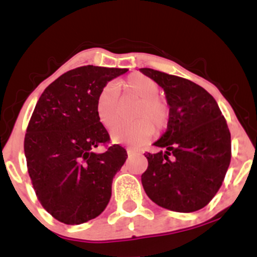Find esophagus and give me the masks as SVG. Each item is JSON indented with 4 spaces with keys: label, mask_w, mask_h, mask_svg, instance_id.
<instances>
[{
    "label": "esophagus",
    "mask_w": 257,
    "mask_h": 257,
    "mask_svg": "<svg viewBox=\"0 0 257 257\" xmlns=\"http://www.w3.org/2000/svg\"><path fill=\"white\" fill-rule=\"evenodd\" d=\"M137 152H138L137 150H134V149H131V147H126V153H128L129 156L133 155V153H137Z\"/></svg>",
    "instance_id": "34e87169"
}]
</instances>
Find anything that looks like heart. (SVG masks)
I'll use <instances>...</instances> for the list:
<instances>
[{"instance_id": "heart-1", "label": "heart", "mask_w": 257, "mask_h": 257, "mask_svg": "<svg viewBox=\"0 0 257 257\" xmlns=\"http://www.w3.org/2000/svg\"><path fill=\"white\" fill-rule=\"evenodd\" d=\"M125 96L139 99L135 108L134 122L116 123L111 128L113 143L139 147L145 144L156 129H161L167 123L168 107L163 100L158 98L159 85L155 79L141 73H133L120 83ZM95 111L98 119L104 126H111L118 118V89L114 84L102 88L96 98ZM153 124L151 125V123Z\"/></svg>"}]
</instances>
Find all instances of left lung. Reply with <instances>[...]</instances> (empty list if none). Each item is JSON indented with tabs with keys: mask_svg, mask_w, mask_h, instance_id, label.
Returning <instances> with one entry per match:
<instances>
[{
	"mask_svg": "<svg viewBox=\"0 0 257 257\" xmlns=\"http://www.w3.org/2000/svg\"><path fill=\"white\" fill-rule=\"evenodd\" d=\"M164 90L169 105L167 132L147 153L141 175L144 190L156 204L178 213H192L214 198L231 162V133L219 105L192 81L140 69Z\"/></svg>",
	"mask_w": 257,
	"mask_h": 257,
	"instance_id": "8db88e82",
	"label": "left lung"
}]
</instances>
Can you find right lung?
<instances>
[{
	"instance_id": "1",
	"label": "right lung",
	"mask_w": 257,
	"mask_h": 257,
	"mask_svg": "<svg viewBox=\"0 0 257 257\" xmlns=\"http://www.w3.org/2000/svg\"><path fill=\"white\" fill-rule=\"evenodd\" d=\"M126 71L93 65L70 70L44 89L31 116L24 141L29 175L43 208L66 225L105 210L113 176L128 158L119 145L95 151L110 140L96 116V98Z\"/></svg>"
}]
</instances>
